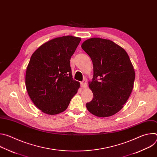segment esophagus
I'll return each instance as SVG.
<instances>
[{
  "label": "esophagus",
  "instance_id": "obj_1",
  "mask_svg": "<svg viewBox=\"0 0 157 157\" xmlns=\"http://www.w3.org/2000/svg\"><path fill=\"white\" fill-rule=\"evenodd\" d=\"M87 85V84L86 81H83L81 82V86L82 88H86Z\"/></svg>",
  "mask_w": 157,
  "mask_h": 157
}]
</instances>
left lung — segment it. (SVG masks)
<instances>
[{
    "label": "left lung",
    "instance_id": "8db88e82",
    "mask_svg": "<svg viewBox=\"0 0 157 157\" xmlns=\"http://www.w3.org/2000/svg\"><path fill=\"white\" fill-rule=\"evenodd\" d=\"M81 48L93 61L94 75L89 87L93 99L86 104L89 113L99 117L121 110L133 87L136 74L125 50L107 39L91 38Z\"/></svg>",
    "mask_w": 157,
    "mask_h": 157
}]
</instances>
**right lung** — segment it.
I'll list each match as a JSON object with an SVG mask.
<instances>
[{"label":"right lung","mask_w":157,"mask_h":157,"mask_svg":"<svg viewBox=\"0 0 157 157\" xmlns=\"http://www.w3.org/2000/svg\"><path fill=\"white\" fill-rule=\"evenodd\" d=\"M81 40L71 35L55 38L32 54L25 86L31 100L43 113H63L77 93L80 84L73 79L70 59Z\"/></svg>","instance_id":"right-lung-1"}]
</instances>
